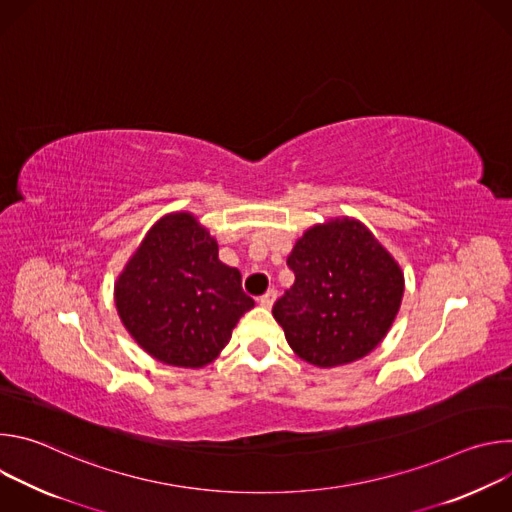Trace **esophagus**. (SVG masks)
I'll return each mask as SVG.
<instances>
[{
    "instance_id": "obj_1",
    "label": "esophagus",
    "mask_w": 512,
    "mask_h": 512,
    "mask_svg": "<svg viewBox=\"0 0 512 512\" xmlns=\"http://www.w3.org/2000/svg\"><path fill=\"white\" fill-rule=\"evenodd\" d=\"M275 298H277V291H275V289H267L265 294L259 298V304H261L263 308H271L273 302H275Z\"/></svg>"
}]
</instances>
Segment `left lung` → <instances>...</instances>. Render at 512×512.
<instances>
[{"label": "left lung", "instance_id": "8db88e82", "mask_svg": "<svg viewBox=\"0 0 512 512\" xmlns=\"http://www.w3.org/2000/svg\"><path fill=\"white\" fill-rule=\"evenodd\" d=\"M296 281L273 318L302 360L330 369L367 356L387 336L403 298V271L354 218L314 225L291 249Z\"/></svg>", "mask_w": 512, "mask_h": 512}]
</instances>
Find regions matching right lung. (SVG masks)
I'll return each instance as SVG.
<instances>
[{
    "instance_id": "add662e5",
    "label": "right lung",
    "mask_w": 512,
    "mask_h": 512,
    "mask_svg": "<svg viewBox=\"0 0 512 512\" xmlns=\"http://www.w3.org/2000/svg\"><path fill=\"white\" fill-rule=\"evenodd\" d=\"M115 306L131 338L164 364L212 362L255 302L241 273L218 259V245L190 212L150 229L115 283Z\"/></svg>"
}]
</instances>
